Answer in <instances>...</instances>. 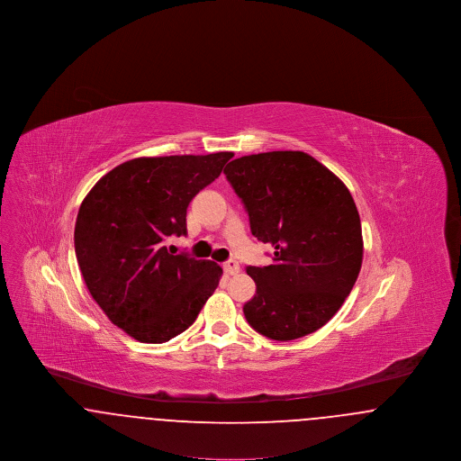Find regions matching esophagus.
<instances>
[{
	"instance_id": "esophagus-1",
	"label": "esophagus",
	"mask_w": 461,
	"mask_h": 461,
	"mask_svg": "<svg viewBox=\"0 0 461 461\" xmlns=\"http://www.w3.org/2000/svg\"><path fill=\"white\" fill-rule=\"evenodd\" d=\"M222 267H224L226 275H230V276H233V275H239V273H240V264L237 263L235 259L226 261V263L222 264Z\"/></svg>"
}]
</instances>
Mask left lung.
<instances>
[{
  "instance_id": "8db88e82",
  "label": "left lung",
  "mask_w": 461,
  "mask_h": 461,
  "mask_svg": "<svg viewBox=\"0 0 461 461\" xmlns=\"http://www.w3.org/2000/svg\"><path fill=\"white\" fill-rule=\"evenodd\" d=\"M224 175L241 198L273 264L249 266L256 295L249 325L273 340L321 329L351 294L363 263L361 221L348 186L304 152H266L231 160Z\"/></svg>"
}]
</instances>
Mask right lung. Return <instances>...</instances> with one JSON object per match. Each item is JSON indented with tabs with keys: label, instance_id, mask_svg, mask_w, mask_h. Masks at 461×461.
Masks as SVG:
<instances>
[{
	"label": "right lung",
	"instance_id": "1",
	"mask_svg": "<svg viewBox=\"0 0 461 461\" xmlns=\"http://www.w3.org/2000/svg\"><path fill=\"white\" fill-rule=\"evenodd\" d=\"M233 157H140L98 179L83 200L74 247L91 297L132 339L162 344L188 329L220 285V264L167 250L186 209Z\"/></svg>",
	"mask_w": 461,
	"mask_h": 461
}]
</instances>
